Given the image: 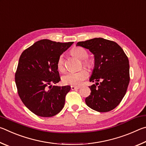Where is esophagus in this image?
Masks as SVG:
<instances>
[{
  "label": "esophagus",
  "mask_w": 146,
  "mask_h": 146,
  "mask_svg": "<svg viewBox=\"0 0 146 146\" xmlns=\"http://www.w3.org/2000/svg\"><path fill=\"white\" fill-rule=\"evenodd\" d=\"M71 89L72 90H77L78 89H80V87H77V86H71Z\"/></svg>",
  "instance_id": "34e87169"
}]
</instances>
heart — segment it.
Here are the masks:
<instances>
[{
  "label": "heart",
  "instance_id": "obj_1",
  "mask_svg": "<svg viewBox=\"0 0 146 146\" xmlns=\"http://www.w3.org/2000/svg\"><path fill=\"white\" fill-rule=\"evenodd\" d=\"M71 54L73 56L82 60V64L84 67L90 69L93 67V62L91 59L88 58V52L84 48L81 47H75L71 50ZM56 67L58 71H62L65 70V60L63 55L58 56L56 62ZM88 76V73L84 69L78 72H68L62 77V81L66 85L79 86Z\"/></svg>",
  "mask_w": 146,
  "mask_h": 146
}]
</instances>
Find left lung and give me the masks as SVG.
<instances>
[{
  "mask_svg": "<svg viewBox=\"0 0 146 146\" xmlns=\"http://www.w3.org/2000/svg\"><path fill=\"white\" fill-rule=\"evenodd\" d=\"M76 46L89 49L95 57L90 81L96 85L89 86L91 92L86 104L98 112L113 110L122 101L129 83L127 56L118 44L102 38L78 42Z\"/></svg>",
  "mask_w": 146,
  "mask_h": 146,
  "instance_id": "left-lung-1",
  "label": "left lung"
}]
</instances>
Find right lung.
Segmentation results:
<instances>
[{
	"mask_svg": "<svg viewBox=\"0 0 146 146\" xmlns=\"http://www.w3.org/2000/svg\"><path fill=\"white\" fill-rule=\"evenodd\" d=\"M73 43L43 39L25 49L20 56L15 78L17 91L24 104L34 114L51 117L64 108L71 87L51 84L60 80L56 67L58 56Z\"/></svg>",
	"mask_w": 146,
	"mask_h": 146,
	"instance_id": "1",
	"label": "right lung"
}]
</instances>
